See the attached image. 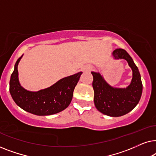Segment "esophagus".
I'll list each match as a JSON object with an SVG mask.
<instances>
[{
  "label": "esophagus",
  "mask_w": 156,
  "mask_h": 156,
  "mask_svg": "<svg viewBox=\"0 0 156 156\" xmlns=\"http://www.w3.org/2000/svg\"><path fill=\"white\" fill-rule=\"evenodd\" d=\"M89 70H90V69H86V71H89Z\"/></svg>",
  "instance_id": "esophagus-1"
}]
</instances>
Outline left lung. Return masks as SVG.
Masks as SVG:
<instances>
[{"mask_svg":"<svg viewBox=\"0 0 156 156\" xmlns=\"http://www.w3.org/2000/svg\"><path fill=\"white\" fill-rule=\"evenodd\" d=\"M116 59H124L133 71V78L126 88L119 89L111 87L105 82L101 74L91 72L92 87L94 91V101L96 108L102 114L118 117L128 114L136 107L142 94L143 84L140 74L133 59L123 49H116L113 52Z\"/></svg>","mask_w":156,"mask_h":156,"instance_id":"1","label":"left lung"}]
</instances>
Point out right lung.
Wrapping results in <instances>:
<instances>
[{"label":"right lung","mask_w":156,"mask_h":156,"mask_svg":"<svg viewBox=\"0 0 156 156\" xmlns=\"http://www.w3.org/2000/svg\"><path fill=\"white\" fill-rule=\"evenodd\" d=\"M21 57L15 65L10 80V93L17 105L37 116H48L65 110L71 103L74 89L82 72L62 79L49 88L33 92L25 90L19 83L18 65Z\"/></svg>","instance_id":"obj_1"}]
</instances>
